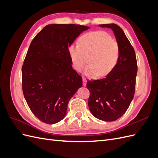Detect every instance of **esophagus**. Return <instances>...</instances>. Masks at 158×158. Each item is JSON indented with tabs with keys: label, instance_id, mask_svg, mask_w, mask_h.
Returning a JSON list of instances; mask_svg holds the SVG:
<instances>
[{
	"label": "esophagus",
	"instance_id": "1",
	"mask_svg": "<svg viewBox=\"0 0 158 158\" xmlns=\"http://www.w3.org/2000/svg\"><path fill=\"white\" fill-rule=\"evenodd\" d=\"M82 82H83V85H84V86H86L87 81L84 78H83V79H82Z\"/></svg>",
	"mask_w": 158,
	"mask_h": 158
}]
</instances>
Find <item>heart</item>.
Returning <instances> with one entry per match:
<instances>
[{
	"instance_id": "1",
	"label": "heart",
	"mask_w": 158,
	"mask_h": 158,
	"mask_svg": "<svg viewBox=\"0 0 158 158\" xmlns=\"http://www.w3.org/2000/svg\"><path fill=\"white\" fill-rule=\"evenodd\" d=\"M79 45L69 47V54L73 67L80 71L88 63L84 74L89 78L106 76L115 67L120 56L118 43L103 31L85 33L79 38Z\"/></svg>"
}]
</instances>
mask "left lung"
I'll use <instances>...</instances> for the list:
<instances>
[{"instance_id": "8db88e82", "label": "left lung", "mask_w": 158, "mask_h": 158, "mask_svg": "<svg viewBox=\"0 0 158 158\" xmlns=\"http://www.w3.org/2000/svg\"><path fill=\"white\" fill-rule=\"evenodd\" d=\"M112 30L120 48L114 69L105 78L88 81V106L93 115L103 121H114L127 111L134 98L137 74L135 51L121 28L115 23L100 24Z\"/></svg>"}]
</instances>
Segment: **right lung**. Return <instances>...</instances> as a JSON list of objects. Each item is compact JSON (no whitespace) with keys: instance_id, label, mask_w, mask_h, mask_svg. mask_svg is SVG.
<instances>
[{"instance_id":"right-lung-1","label":"right lung","mask_w":158,"mask_h":158,"mask_svg":"<svg viewBox=\"0 0 158 158\" xmlns=\"http://www.w3.org/2000/svg\"><path fill=\"white\" fill-rule=\"evenodd\" d=\"M89 27L51 23L33 38L22 69V90L34 115L47 124L63 119L69 100L82 87L69 47Z\"/></svg>"}]
</instances>
